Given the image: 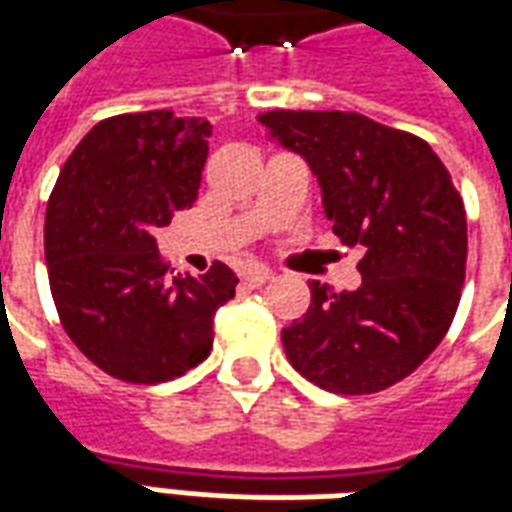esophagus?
I'll return each mask as SVG.
<instances>
[{
	"mask_svg": "<svg viewBox=\"0 0 512 512\" xmlns=\"http://www.w3.org/2000/svg\"><path fill=\"white\" fill-rule=\"evenodd\" d=\"M271 277H274V274H271V271H268V268H263V266H252V268H246V271H244V282H246V285H252V288H260V285H266Z\"/></svg>",
	"mask_w": 512,
	"mask_h": 512,
	"instance_id": "34e87169",
	"label": "esophagus"
}]
</instances>
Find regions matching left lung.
Segmentation results:
<instances>
[{
  "mask_svg": "<svg viewBox=\"0 0 512 512\" xmlns=\"http://www.w3.org/2000/svg\"><path fill=\"white\" fill-rule=\"evenodd\" d=\"M257 120L307 158L326 219L362 246V285L310 282V310L282 329L290 365L334 395L411 376L450 329L466 277V211L433 147L359 112L274 109Z\"/></svg>",
  "mask_w": 512,
  "mask_h": 512,
  "instance_id": "obj_1",
  "label": "left lung"
}]
</instances>
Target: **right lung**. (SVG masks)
<instances>
[{
	"mask_svg": "<svg viewBox=\"0 0 512 512\" xmlns=\"http://www.w3.org/2000/svg\"><path fill=\"white\" fill-rule=\"evenodd\" d=\"M211 123L169 109L101 120L76 145L46 208V268L62 329L106 376L161 384L211 354L235 277L213 263L172 277L156 227L200 194Z\"/></svg>",
	"mask_w": 512,
	"mask_h": 512,
	"instance_id": "obj_1",
	"label": "right lung"
}]
</instances>
